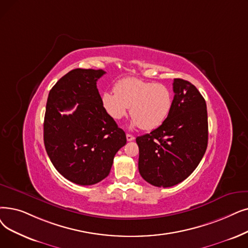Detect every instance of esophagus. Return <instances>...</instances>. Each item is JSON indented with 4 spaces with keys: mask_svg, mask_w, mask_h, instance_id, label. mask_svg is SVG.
Here are the masks:
<instances>
[{
    "mask_svg": "<svg viewBox=\"0 0 248 248\" xmlns=\"http://www.w3.org/2000/svg\"><path fill=\"white\" fill-rule=\"evenodd\" d=\"M126 140H127V141H128V142H130V141H134V140H135V137H134L133 135H130V134H126Z\"/></svg>",
    "mask_w": 248,
    "mask_h": 248,
    "instance_id": "obj_1",
    "label": "esophagus"
}]
</instances>
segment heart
<instances>
[{
  "label": "heart",
  "mask_w": 248,
  "mask_h": 248,
  "mask_svg": "<svg viewBox=\"0 0 248 248\" xmlns=\"http://www.w3.org/2000/svg\"><path fill=\"white\" fill-rule=\"evenodd\" d=\"M101 102L106 113L115 121L122 120L131 107L132 125L152 131L166 121L173 104V94L163 84L124 78L114 85V92L102 94Z\"/></svg>",
  "instance_id": "obj_1"
}]
</instances>
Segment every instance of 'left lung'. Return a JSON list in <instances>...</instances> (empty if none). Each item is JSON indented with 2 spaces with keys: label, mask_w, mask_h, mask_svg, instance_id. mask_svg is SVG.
Here are the masks:
<instances>
[{
  "label": "left lung",
  "mask_w": 248,
  "mask_h": 248,
  "mask_svg": "<svg viewBox=\"0 0 248 248\" xmlns=\"http://www.w3.org/2000/svg\"><path fill=\"white\" fill-rule=\"evenodd\" d=\"M173 104L166 121L136 139L139 172L150 185L170 187L187 178L208 146L207 104L190 82L173 81Z\"/></svg>",
  "instance_id": "obj_1"
}]
</instances>
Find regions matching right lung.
Masks as SVG:
<instances>
[{
  "label": "right lung",
  "instance_id": "obj_1",
  "mask_svg": "<svg viewBox=\"0 0 248 248\" xmlns=\"http://www.w3.org/2000/svg\"><path fill=\"white\" fill-rule=\"evenodd\" d=\"M104 74L103 70H72L56 83L47 97L44 123L46 153L64 178L80 186L95 185L108 175L116 152L126 144L124 132L102 106L96 83ZM75 105L73 114H61Z\"/></svg>",
  "mask_w": 248,
  "mask_h": 248
}]
</instances>
